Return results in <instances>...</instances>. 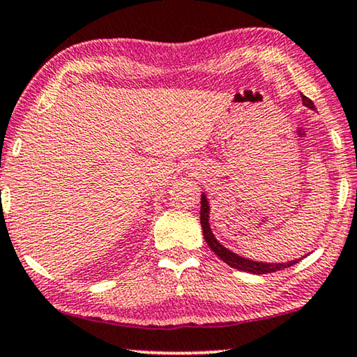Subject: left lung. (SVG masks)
Listing matches in <instances>:
<instances>
[{
    "instance_id": "left-lung-1",
    "label": "left lung",
    "mask_w": 357,
    "mask_h": 357,
    "mask_svg": "<svg viewBox=\"0 0 357 357\" xmlns=\"http://www.w3.org/2000/svg\"><path fill=\"white\" fill-rule=\"evenodd\" d=\"M301 98H303V103L304 107H307L310 109H315L312 100L304 97L303 93H301ZM200 225H202V231H204V238L207 241L208 248L213 250L215 254L218 255L220 259L223 260L225 264H228L229 267L233 268H238V270H243V272H249V273H255V275H264V273H273V272H278V270H284L291 267V265L298 264L301 259H296V260H291V262H280V264H268V262H257V260H250V259H245L243 255H238L233 250H229L225 248V245L220 243V241L215 238V234L212 233V228H210V205H208V200H207V195L205 192H202L200 195Z\"/></svg>"
}]
</instances>
